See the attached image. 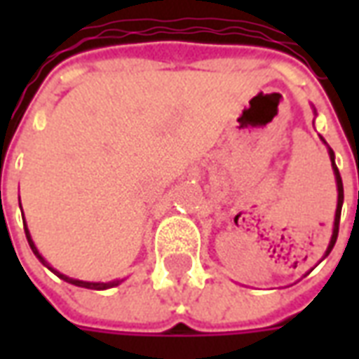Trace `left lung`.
<instances>
[{
  "label": "left lung",
  "instance_id": "left-lung-1",
  "mask_svg": "<svg viewBox=\"0 0 359 359\" xmlns=\"http://www.w3.org/2000/svg\"><path fill=\"white\" fill-rule=\"evenodd\" d=\"M313 113H316V109H313ZM316 115H317V113H316ZM321 140H323V144H325V146H327V149H329V157H331L332 172H334V180H337V192H339V198H337V211H334V223H332L331 241H329V246H327L323 257H321V259H325V257L331 254L332 246H334V242H337V236H339L340 211H342V202H344V188H342V179H340V172H339V169H337V163H334V151H332V149L329 148V144L325 142V138H321Z\"/></svg>",
  "mask_w": 359,
  "mask_h": 359
}]
</instances>
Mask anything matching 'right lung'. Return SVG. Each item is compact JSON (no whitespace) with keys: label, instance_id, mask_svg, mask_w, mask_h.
Here are the masks:
<instances>
[{"label":"right lung","instance_id":"add662e5","mask_svg":"<svg viewBox=\"0 0 359 359\" xmlns=\"http://www.w3.org/2000/svg\"><path fill=\"white\" fill-rule=\"evenodd\" d=\"M19 205H20V198H19ZM22 223H25V219H22ZM25 233H27V238H28V244H30V248H32V252H34V256L42 262L46 267L50 271H53L55 275H57L59 278H63L65 283H71V285L74 286H82V288H92V290H107V288H113V286H118L121 283H123V278H115V280H109V283H90V280H79V278H73V277H67V275H63V273H59L57 269H53L48 262H46V257L38 252V248H36L34 241H32V236H30V231H28V226L25 225Z\"/></svg>","mask_w":359,"mask_h":359}]
</instances>
